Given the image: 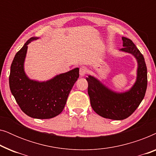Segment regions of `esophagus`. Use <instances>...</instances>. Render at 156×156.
<instances>
[{"label":"esophagus","mask_w":156,"mask_h":156,"mask_svg":"<svg viewBox=\"0 0 156 156\" xmlns=\"http://www.w3.org/2000/svg\"><path fill=\"white\" fill-rule=\"evenodd\" d=\"M87 72V68L85 67H81L80 69V75L81 76H84Z\"/></svg>","instance_id":"esophagus-1"}]
</instances>
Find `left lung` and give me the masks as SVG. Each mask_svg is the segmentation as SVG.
<instances>
[{"label":"left lung","mask_w":156,"mask_h":156,"mask_svg":"<svg viewBox=\"0 0 156 156\" xmlns=\"http://www.w3.org/2000/svg\"><path fill=\"white\" fill-rule=\"evenodd\" d=\"M120 51L131 54L138 63L137 76L129 90L116 92L108 88L94 76L89 75L88 94L93 110L104 118L123 120L131 116L144 99L147 89V67L144 57L131 40L122 37Z\"/></svg>","instance_id":"obj_1"}]
</instances>
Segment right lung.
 <instances>
[{"mask_svg":"<svg viewBox=\"0 0 156 156\" xmlns=\"http://www.w3.org/2000/svg\"><path fill=\"white\" fill-rule=\"evenodd\" d=\"M37 39L31 37L16 53L10 67V89L25 114L34 119H51L65 108L70 91L80 76L79 68L57 74L45 82L30 80L25 72L24 62L27 44Z\"/></svg>","mask_w":156,"mask_h":156,"instance_id":"1","label":"right lung"}]
</instances>
